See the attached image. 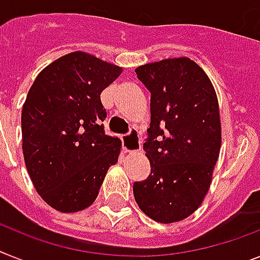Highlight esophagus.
Returning <instances> with one entry per match:
<instances>
[{
	"label": "esophagus",
	"mask_w": 260,
	"mask_h": 260,
	"mask_svg": "<svg viewBox=\"0 0 260 260\" xmlns=\"http://www.w3.org/2000/svg\"><path fill=\"white\" fill-rule=\"evenodd\" d=\"M122 145H123V150L126 153H137L141 150V138L137 130H130L128 134H126L122 138Z\"/></svg>",
	"instance_id": "34e87169"
}]
</instances>
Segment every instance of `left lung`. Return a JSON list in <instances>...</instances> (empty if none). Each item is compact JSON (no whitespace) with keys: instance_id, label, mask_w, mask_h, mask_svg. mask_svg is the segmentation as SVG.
<instances>
[{"instance_id":"obj_1","label":"left lung","mask_w":260,"mask_h":260,"mask_svg":"<svg viewBox=\"0 0 260 260\" xmlns=\"http://www.w3.org/2000/svg\"><path fill=\"white\" fill-rule=\"evenodd\" d=\"M135 73L151 94L143 143L151 173L133 186L135 202L156 222H178L209 191L222 142L218 98L203 69L187 57L146 63Z\"/></svg>"}]
</instances>
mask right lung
Instances as JSON below:
<instances>
[{
  "instance_id": "right-lung-1",
  "label": "right lung",
  "mask_w": 260,
  "mask_h": 260,
  "mask_svg": "<svg viewBox=\"0 0 260 260\" xmlns=\"http://www.w3.org/2000/svg\"><path fill=\"white\" fill-rule=\"evenodd\" d=\"M122 68L85 51L55 59L37 76L22 107V151L41 198L61 212L89 207L121 141L105 134L101 93Z\"/></svg>"
}]
</instances>
